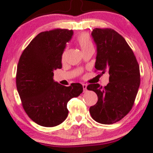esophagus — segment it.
<instances>
[{
	"mask_svg": "<svg viewBox=\"0 0 153 153\" xmlns=\"http://www.w3.org/2000/svg\"><path fill=\"white\" fill-rule=\"evenodd\" d=\"M82 88H83V92H85V91L87 90V85L82 84Z\"/></svg>",
	"mask_w": 153,
	"mask_h": 153,
	"instance_id": "esophagus-1",
	"label": "esophagus"
}]
</instances>
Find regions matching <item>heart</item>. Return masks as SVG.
<instances>
[{
	"instance_id": "obj_1",
	"label": "heart",
	"mask_w": 153,
	"mask_h": 153,
	"mask_svg": "<svg viewBox=\"0 0 153 153\" xmlns=\"http://www.w3.org/2000/svg\"><path fill=\"white\" fill-rule=\"evenodd\" d=\"M77 42L80 46V49L82 51H84L88 48L92 47V43L91 39L87 34H82L78 36L77 39ZM64 56V53L63 54V57Z\"/></svg>"
}]
</instances>
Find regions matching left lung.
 I'll list each match as a JSON object with an SVG mask.
<instances>
[{"mask_svg":"<svg viewBox=\"0 0 153 153\" xmlns=\"http://www.w3.org/2000/svg\"><path fill=\"white\" fill-rule=\"evenodd\" d=\"M91 35L97 46L94 67L102 74L109 73V82L104 88L99 84L88 86L98 97L90 113L97 122L111 124L131 111L140 86V69L132 49L116 31L95 28Z\"/></svg>","mask_w":153,"mask_h":153,"instance_id":"1","label":"left lung"}]
</instances>
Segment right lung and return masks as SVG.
<instances>
[{
	"label": "right lung",
	"mask_w": 153,
	"mask_h": 153,
	"mask_svg": "<svg viewBox=\"0 0 153 153\" xmlns=\"http://www.w3.org/2000/svg\"><path fill=\"white\" fill-rule=\"evenodd\" d=\"M73 30H56L37 34L22 52L17 69L16 85L23 108L32 121L44 127L61 124L68 117L67 104L82 92L80 83L65 87L53 80L62 68V55Z\"/></svg>",
	"instance_id": "1"
}]
</instances>
